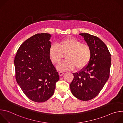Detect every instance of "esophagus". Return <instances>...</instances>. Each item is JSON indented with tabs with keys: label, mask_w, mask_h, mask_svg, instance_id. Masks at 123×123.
I'll use <instances>...</instances> for the list:
<instances>
[{
	"label": "esophagus",
	"mask_w": 123,
	"mask_h": 123,
	"mask_svg": "<svg viewBox=\"0 0 123 123\" xmlns=\"http://www.w3.org/2000/svg\"><path fill=\"white\" fill-rule=\"evenodd\" d=\"M59 76H62L64 74V73H63V72H59Z\"/></svg>",
	"instance_id": "1"
}]
</instances>
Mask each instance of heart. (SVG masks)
Wrapping results in <instances>:
<instances>
[{"instance_id":"1","label":"heart","mask_w":123,"mask_h":123,"mask_svg":"<svg viewBox=\"0 0 123 123\" xmlns=\"http://www.w3.org/2000/svg\"><path fill=\"white\" fill-rule=\"evenodd\" d=\"M65 55L67 59L60 63L57 68L60 71H69L75 67L77 69L85 68L90 62L92 52L90 47L73 37L62 40L58 46L52 45L49 51V57L54 64H58Z\"/></svg>"}]
</instances>
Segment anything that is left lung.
<instances>
[{
	"label": "left lung",
	"instance_id": "8db88e82",
	"mask_svg": "<svg viewBox=\"0 0 123 123\" xmlns=\"http://www.w3.org/2000/svg\"><path fill=\"white\" fill-rule=\"evenodd\" d=\"M91 49L90 62L81 71L74 73L69 85L72 94L77 99L88 101L95 97L108 81L111 66V55L99 38L87 33H79Z\"/></svg>",
	"mask_w": 123,
	"mask_h": 123
}]
</instances>
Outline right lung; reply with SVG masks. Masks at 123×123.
Wrapping results in <instances>:
<instances>
[{"label":"right lung","mask_w":123,"mask_h":123,"mask_svg":"<svg viewBox=\"0 0 123 123\" xmlns=\"http://www.w3.org/2000/svg\"><path fill=\"white\" fill-rule=\"evenodd\" d=\"M51 37L47 33L34 35L20 46L14 58L16 82L26 96L36 102L50 98L59 80L49 55Z\"/></svg>","instance_id":"obj_1"}]
</instances>
